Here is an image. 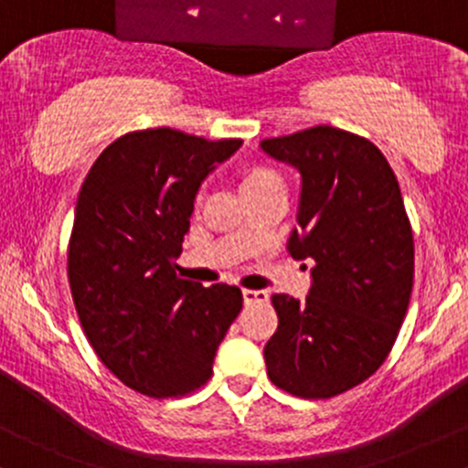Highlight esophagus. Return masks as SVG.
<instances>
[{
	"label": "esophagus",
	"instance_id": "1",
	"mask_svg": "<svg viewBox=\"0 0 468 468\" xmlns=\"http://www.w3.org/2000/svg\"><path fill=\"white\" fill-rule=\"evenodd\" d=\"M243 301L245 305L268 303V292H263V290H243Z\"/></svg>",
	"mask_w": 468,
	"mask_h": 468
}]
</instances>
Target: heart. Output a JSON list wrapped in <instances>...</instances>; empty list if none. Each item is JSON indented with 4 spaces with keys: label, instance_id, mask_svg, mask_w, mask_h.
Here are the masks:
<instances>
[{
    "label": "heart",
    "instance_id": "1",
    "mask_svg": "<svg viewBox=\"0 0 468 468\" xmlns=\"http://www.w3.org/2000/svg\"><path fill=\"white\" fill-rule=\"evenodd\" d=\"M239 187L243 198H252V196L272 192V189H283V180L274 169L265 167V165L245 163L239 169Z\"/></svg>",
    "mask_w": 468,
    "mask_h": 468
}]
</instances>
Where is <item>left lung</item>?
<instances>
[{
    "label": "left lung",
    "instance_id": "left-lung-1",
    "mask_svg": "<svg viewBox=\"0 0 468 468\" xmlns=\"http://www.w3.org/2000/svg\"><path fill=\"white\" fill-rule=\"evenodd\" d=\"M261 147L301 172V232L288 250L313 263L305 301L272 296L268 377L290 395L330 399L393 350L413 290V228L397 176L368 138L319 124Z\"/></svg>",
    "mask_w": 468,
    "mask_h": 468
}]
</instances>
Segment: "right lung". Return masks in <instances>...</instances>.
Instances as JSON below:
<instances>
[{"instance_id":"add662e5","label":"right lung","mask_w":468,"mask_h":468,"mask_svg":"<svg viewBox=\"0 0 468 468\" xmlns=\"http://www.w3.org/2000/svg\"><path fill=\"white\" fill-rule=\"evenodd\" d=\"M240 147L178 129L129 132L89 169L69 239V285L104 366L154 399L212 377L216 348L243 308L236 285L176 274L200 180Z\"/></svg>"}]
</instances>
